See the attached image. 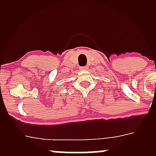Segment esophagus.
<instances>
[{"instance_id": "esophagus-1", "label": "esophagus", "mask_w": 156, "mask_h": 156, "mask_svg": "<svg viewBox=\"0 0 156 156\" xmlns=\"http://www.w3.org/2000/svg\"><path fill=\"white\" fill-rule=\"evenodd\" d=\"M88 68H87V66H84V67H80V69H87Z\"/></svg>"}]
</instances>
